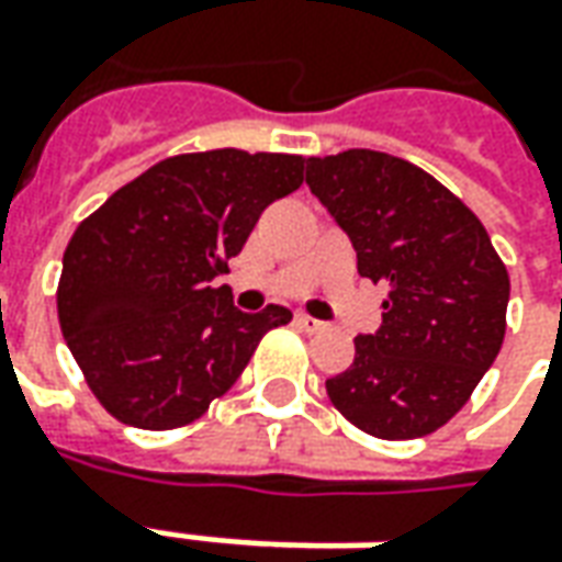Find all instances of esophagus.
<instances>
[{
	"label": "esophagus",
	"mask_w": 562,
	"mask_h": 562,
	"mask_svg": "<svg viewBox=\"0 0 562 562\" xmlns=\"http://www.w3.org/2000/svg\"><path fill=\"white\" fill-rule=\"evenodd\" d=\"M295 323L304 331H323V323H319V319H313V316H307V313H295Z\"/></svg>",
	"instance_id": "34e87169"
}]
</instances>
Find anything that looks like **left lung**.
<instances>
[{
	"instance_id": "1",
	"label": "left lung",
	"mask_w": 562,
	"mask_h": 562,
	"mask_svg": "<svg viewBox=\"0 0 562 562\" xmlns=\"http://www.w3.org/2000/svg\"><path fill=\"white\" fill-rule=\"evenodd\" d=\"M304 181L387 282L381 326L326 381L331 406L381 440L427 437L456 415L505 341L510 280L480 217L425 169L378 150L307 159Z\"/></svg>"
}]
</instances>
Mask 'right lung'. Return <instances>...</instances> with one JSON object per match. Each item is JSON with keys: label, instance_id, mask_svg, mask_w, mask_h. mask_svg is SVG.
Returning <instances> with one entry per match:
<instances>
[{"label": "right lung", "instance_id": "right-lung-1", "mask_svg": "<svg viewBox=\"0 0 562 562\" xmlns=\"http://www.w3.org/2000/svg\"><path fill=\"white\" fill-rule=\"evenodd\" d=\"M304 181L289 153L224 147L156 162L89 215L64 251L57 316L72 360L113 418L190 425L292 311L233 307L215 277L273 200Z\"/></svg>", "mask_w": 562, "mask_h": 562}]
</instances>
